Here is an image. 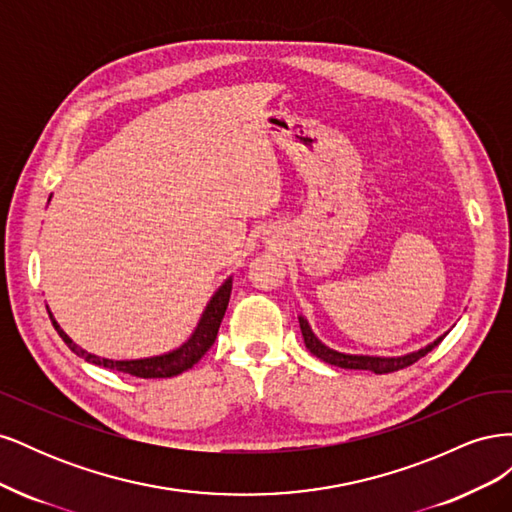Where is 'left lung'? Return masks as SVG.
I'll use <instances>...</instances> for the list:
<instances>
[{"instance_id":"obj_1","label":"left lung","mask_w":512,"mask_h":512,"mask_svg":"<svg viewBox=\"0 0 512 512\" xmlns=\"http://www.w3.org/2000/svg\"><path fill=\"white\" fill-rule=\"evenodd\" d=\"M299 324H301V333H303L307 350L312 352L314 356H318L320 361L335 365V367H342V369H369V371H374V374H391V371H399L404 367H410L418 359H423L427 352H431L444 339V337H438L436 342L429 344L427 348H421L418 352H412V354H406V356H397V359H380V356H356V354L335 352V350L324 346L320 339L312 333V329H309V324H307L305 318H299Z\"/></svg>"}]
</instances>
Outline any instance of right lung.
<instances>
[{
  "mask_svg": "<svg viewBox=\"0 0 512 512\" xmlns=\"http://www.w3.org/2000/svg\"><path fill=\"white\" fill-rule=\"evenodd\" d=\"M230 290H232V280H226L220 286V290L213 294V299L209 301L205 314H203V318H200L198 327H196L194 335L190 337L188 344H183L179 350L168 352L164 356H153V359H141V361H108V359H100V356H96V354H89L83 348L76 346L72 339L59 329V324L53 320V316L51 314L49 316H51V322H53L55 331L59 333V337L64 339L74 354H79L85 361L106 367V369H113V371H121V374H130L136 378H173V376L181 374V371L196 365L200 359H203L205 352L213 346L215 337H218V331H220L222 318L226 314L228 301H230Z\"/></svg>",
  "mask_w": 512,
  "mask_h": 512,
  "instance_id": "1",
  "label": "right lung"
}]
</instances>
